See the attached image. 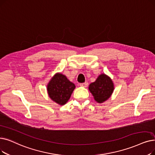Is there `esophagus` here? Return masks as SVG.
I'll use <instances>...</instances> for the list:
<instances>
[{
  "label": "esophagus",
  "mask_w": 155,
  "mask_h": 155,
  "mask_svg": "<svg viewBox=\"0 0 155 155\" xmlns=\"http://www.w3.org/2000/svg\"><path fill=\"white\" fill-rule=\"evenodd\" d=\"M88 85V82H86L85 83H82V84H80V87H86Z\"/></svg>",
  "instance_id": "esophagus-1"
}]
</instances>
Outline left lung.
<instances>
[{"label": "left lung", "instance_id": "left-lung-1", "mask_svg": "<svg viewBox=\"0 0 155 155\" xmlns=\"http://www.w3.org/2000/svg\"><path fill=\"white\" fill-rule=\"evenodd\" d=\"M89 90L96 102L103 103L112 95L114 84L109 76L102 73L99 75L95 82L89 85Z\"/></svg>", "mask_w": 155, "mask_h": 155}]
</instances>
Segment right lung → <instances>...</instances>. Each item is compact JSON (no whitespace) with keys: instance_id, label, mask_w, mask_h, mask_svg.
<instances>
[{"instance_id":"obj_1","label":"right lung","mask_w":155,"mask_h":155,"mask_svg":"<svg viewBox=\"0 0 155 155\" xmlns=\"http://www.w3.org/2000/svg\"><path fill=\"white\" fill-rule=\"evenodd\" d=\"M75 85L61 73L54 75L47 85L49 97L56 103L63 106L70 99Z\"/></svg>"}]
</instances>
